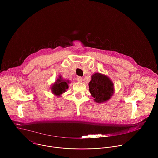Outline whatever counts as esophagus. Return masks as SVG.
Wrapping results in <instances>:
<instances>
[{
  "instance_id": "esophagus-1",
  "label": "esophagus",
  "mask_w": 158,
  "mask_h": 158,
  "mask_svg": "<svg viewBox=\"0 0 158 158\" xmlns=\"http://www.w3.org/2000/svg\"><path fill=\"white\" fill-rule=\"evenodd\" d=\"M77 81H78V82H82V81H83V78H82V77H78L77 78Z\"/></svg>"
}]
</instances>
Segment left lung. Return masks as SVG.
Returning <instances> with one entry per match:
<instances>
[{"mask_svg": "<svg viewBox=\"0 0 158 158\" xmlns=\"http://www.w3.org/2000/svg\"><path fill=\"white\" fill-rule=\"evenodd\" d=\"M89 88L94 101L98 103L109 100L114 91L112 81L106 75L100 73H95L92 75Z\"/></svg>", "mask_w": 158, "mask_h": 158, "instance_id": "obj_1", "label": "left lung"}]
</instances>
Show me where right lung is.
Here are the masks:
<instances>
[{
  "label": "right lung",
  "instance_id": "add662e5",
  "mask_svg": "<svg viewBox=\"0 0 158 158\" xmlns=\"http://www.w3.org/2000/svg\"><path fill=\"white\" fill-rule=\"evenodd\" d=\"M69 80H64L61 76H60L56 82L52 85L51 90L53 94L56 96H60L62 94L66 92L69 88Z\"/></svg>",
  "mask_w": 158,
  "mask_h": 158
}]
</instances>
